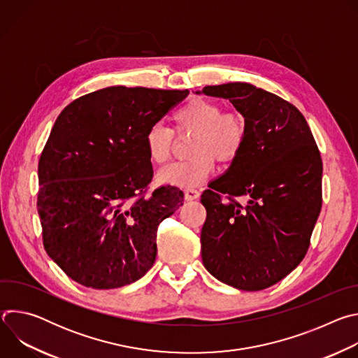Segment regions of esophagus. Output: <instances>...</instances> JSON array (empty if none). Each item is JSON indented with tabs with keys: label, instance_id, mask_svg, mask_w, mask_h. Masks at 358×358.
Returning a JSON list of instances; mask_svg holds the SVG:
<instances>
[{
	"label": "esophagus",
	"instance_id": "obj_1",
	"mask_svg": "<svg viewBox=\"0 0 358 358\" xmlns=\"http://www.w3.org/2000/svg\"><path fill=\"white\" fill-rule=\"evenodd\" d=\"M198 196H199V191H198V189H195V188H187V189H185V198H187L188 201L196 199Z\"/></svg>",
	"mask_w": 358,
	"mask_h": 358
}]
</instances>
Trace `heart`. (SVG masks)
<instances>
[{
	"instance_id": "1",
	"label": "heart",
	"mask_w": 358,
	"mask_h": 358,
	"mask_svg": "<svg viewBox=\"0 0 358 358\" xmlns=\"http://www.w3.org/2000/svg\"><path fill=\"white\" fill-rule=\"evenodd\" d=\"M178 136L194 134L187 162L169 164L159 173V180L177 187H195L206 181L215 169V159L229 164L235 162L246 144L245 117L235 110L224 112L217 101L192 97L171 116ZM174 131L162 124L151 126L144 137L148 159L156 164L170 160Z\"/></svg>"
}]
</instances>
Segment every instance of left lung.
<instances>
[{
    "label": "left lung",
    "instance_id": "obj_1",
    "mask_svg": "<svg viewBox=\"0 0 358 358\" xmlns=\"http://www.w3.org/2000/svg\"><path fill=\"white\" fill-rule=\"evenodd\" d=\"M202 93L229 99L248 127L241 156L201 195L202 262L229 286L264 290L309 250L323 201L320 151L299 109L268 90L234 82Z\"/></svg>",
    "mask_w": 358,
    "mask_h": 358
}]
</instances>
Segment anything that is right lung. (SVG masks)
<instances>
[{"instance_id": "add662e5", "label": "right lung", "mask_w": 358, "mask_h": 358, "mask_svg": "<svg viewBox=\"0 0 358 358\" xmlns=\"http://www.w3.org/2000/svg\"><path fill=\"white\" fill-rule=\"evenodd\" d=\"M188 90L105 87L58 116L41 152L36 208L46 253L71 279L115 289L144 276L157 229L184 203L178 187L148 191L144 137Z\"/></svg>"}]
</instances>
